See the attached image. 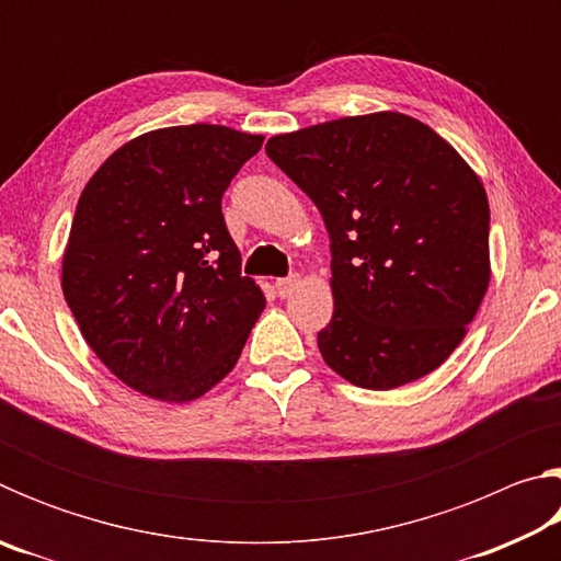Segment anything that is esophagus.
<instances>
[{"label":"esophagus","mask_w":561,"mask_h":561,"mask_svg":"<svg viewBox=\"0 0 561 561\" xmlns=\"http://www.w3.org/2000/svg\"><path fill=\"white\" fill-rule=\"evenodd\" d=\"M274 287H277L279 297H291V291L299 287V277H297V274H291V277L277 279V284H274Z\"/></svg>","instance_id":"34e87169"}]
</instances>
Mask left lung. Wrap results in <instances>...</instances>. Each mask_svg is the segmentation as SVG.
Wrapping results in <instances>:
<instances>
[{
    "label": "left lung",
    "instance_id": "obj_1",
    "mask_svg": "<svg viewBox=\"0 0 561 561\" xmlns=\"http://www.w3.org/2000/svg\"><path fill=\"white\" fill-rule=\"evenodd\" d=\"M267 156L324 217L334 317L317 344L331 371L371 391L435 371L490 284V205L474 170L396 111L272 136Z\"/></svg>",
    "mask_w": 561,
    "mask_h": 561
}]
</instances>
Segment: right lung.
Returning <instances> with one entry per match:
<instances>
[{"instance_id": "add662e5", "label": "right lung", "mask_w": 561, "mask_h": 561, "mask_svg": "<svg viewBox=\"0 0 561 561\" xmlns=\"http://www.w3.org/2000/svg\"><path fill=\"white\" fill-rule=\"evenodd\" d=\"M262 136L213 123L144 133L83 187L61 289L83 339L138 393L187 403L232 371L264 309L222 195Z\"/></svg>"}]
</instances>
